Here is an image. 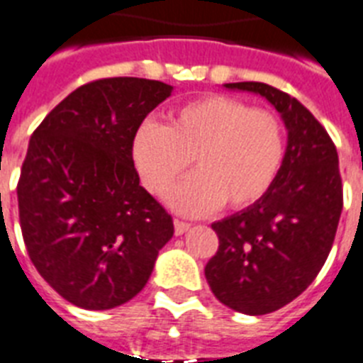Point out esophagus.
<instances>
[{
    "label": "esophagus",
    "instance_id": "esophagus-1",
    "mask_svg": "<svg viewBox=\"0 0 363 363\" xmlns=\"http://www.w3.org/2000/svg\"><path fill=\"white\" fill-rule=\"evenodd\" d=\"M191 228V224L184 223V220H174V233L176 235H184L187 230Z\"/></svg>",
    "mask_w": 363,
    "mask_h": 363
}]
</instances>
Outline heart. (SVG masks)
<instances>
[{
  "instance_id": "obj_1",
  "label": "heart",
  "mask_w": 363,
  "mask_h": 363,
  "mask_svg": "<svg viewBox=\"0 0 363 363\" xmlns=\"http://www.w3.org/2000/svg\"><path fill=\"white\" fill-rule=\"evenodd\" d=\"M284 154L282 121L224 94L178 107L167 125L145 121L131 140L135 169L150 193H164L193 160L196 174L169 194L170 206L185 215L256 203L274 184Z\"/></svg>"
}]
</instances>
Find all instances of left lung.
<instances>
[{
    "label": "left lung",
    "instance_id": "8db88e82",
    "mask_svg": "<svg viewBox=\"0 0 363 363\" xmlns=\"http://www.w3.org/2000/svg\"><path fill=\"white\" fill-rule=\"evenodd\" d=\"M224 86L263 96L287 130L282 169L269 193L211 224L218 250L203 271L224 306L265 315L301 295L330 254L343 209L337 152L296 98L257 81Z\"/></svg>",
    "mask_w": 363,
    "mask_h": 363
}]
</instances>
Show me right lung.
I'll use <instances>...</instances> for the list:
<instances>
[{"instance_id":"right-lung-1","label":"right lung","mask_w":363,"mask_h":363,"mask_svg":"<svg viewBox=\"0 0 363 363\" xmlns=\"http://www.w3.org/2000/svg\"><path fill=\"white\" fill-rule=\"evenodd\" d=\"M170 94L154 79L92 81L33 131L16 189L23 242L40 277L76 306L131 301L174 233L131 157L135 130Z\"/></svg>"}]
</instances>
